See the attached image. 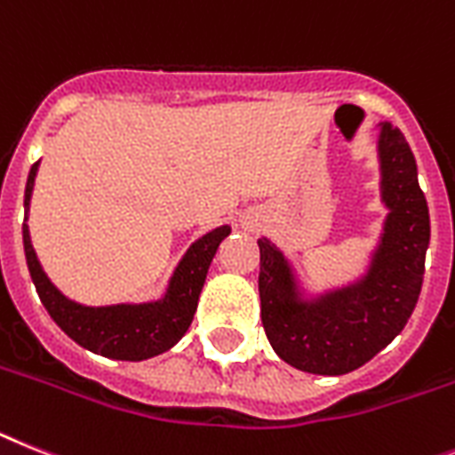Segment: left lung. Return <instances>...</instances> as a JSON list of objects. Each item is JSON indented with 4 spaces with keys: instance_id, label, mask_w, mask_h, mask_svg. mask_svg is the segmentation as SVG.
<instances>
[{
    "instance_id": "left-lung-1",
    "label": "left lung",
    "mask_w": 455,
    "mask_h": 455,
    "mask_svg": "<svg viewBox=\"0 0 455 455\" xmlns=\"http://www.w3.org/2000/svg\"><path fill=\"white\" fill-rule=\"evenodd\" d=\"M379 159L381 196L391 212L372 268L358 284L300 303L284 257L259 240L263 331L277 356L303 372L335 377L368 363L403 331L421 293L430 215L398 127H381Z\"/></svg>"
}]
</instances>
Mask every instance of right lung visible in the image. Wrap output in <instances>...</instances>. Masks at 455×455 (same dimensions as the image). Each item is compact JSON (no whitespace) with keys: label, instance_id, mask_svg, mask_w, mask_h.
I'll use <instances>...</instances> for the list:
<instances>
[{"label":"right lung","instance_id":"add662e5","mask_svg":"<svg viewBox=\"0 0 455 455\" xmlns=\"http://www.w3.org/2000/svg\"><path fill=\"white\" fill-rule=\"evenodd\" d=\"M39 162L29 169L25 187V208L29 210L34 178ZM27 220V217H25ZM231 234L228 227H220L196 240L175 270L169 293L162 303L148 305H113V307H85L57 291L52 282L41 270V263L34 254L29 228L22 224L27 268L39 291V299L52 322L62 328L80 347L117 361H145L171 347L187 333L198 305V293L204 289L210 261L217 247Z\"/></svg>","mask_w":455,"mask_h":455}]
</instances>
